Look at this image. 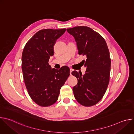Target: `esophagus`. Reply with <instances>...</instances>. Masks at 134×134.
Listing matches in <instances>:
<instances>
[{"label": "esophagus", "instance_id": "esophagus-1", "mask_svg": "<svg viewBox=\"0 0 134 134\" xmlns=\"http://www.w3.org/2000/svg\"><path fill=\"white\" fill-rule=\"evenodd\" d=\"M73 71V70L72 69H70V75H71V72Z\"/></svg>", "mask_w": 134, "mask_h": 134}]
</instances>
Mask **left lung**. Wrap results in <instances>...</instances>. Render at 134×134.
I'll list each match as a JSON object with an SVG mask.
<instances>
[{"label": "left lung", "mask_w": 134, "mask_h": 134, "mask_svg": "<svg viewBox=\"0 0 134 134\" xmlns=\"http://www.w3.org/2000/svg\"><path fill=\"white\" fill-rule=\"evenodd\" d=\"M77 43L80 55H86L83 60L86 70L82 73L73 71L71 74L77 79L78 83L73 87L77 101L85 107L98 103L103 98L110 79L111 59L104 38L87 26H76L67 29Z\"/></svg>", "instance_id": "obj_1"}]
</instances>
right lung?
I'll return each mask as SVG.
<instances>
[{
    "instance_id": "obj_1",
    "label": "right lung",
    "mask_w": 134,
    "mask_h": 134,
    "mask_svg": "<svg viewBox=\"0 0 134 134\" xmlns=\"http://www.w3.org/2000/svg\"><path fill=\"white\" fill-rule=\"evenodd\" d=\"M66 31L44 29L36 32L25 44L22 55V69L28 93L32 100L41 107L53 104L58 100L61 87L70 75L63 66L51 69L48 62L54 54L57 40Z\"/></svg>"
}]
</instances>
